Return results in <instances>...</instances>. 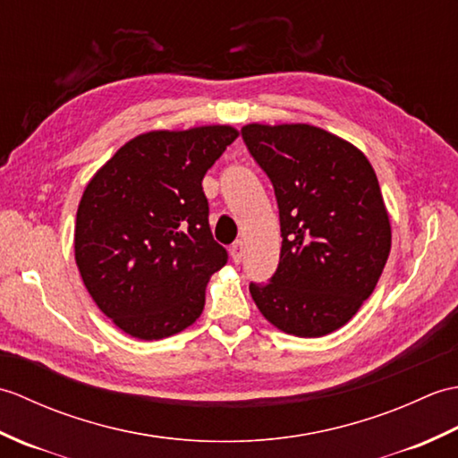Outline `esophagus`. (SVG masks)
<instances>
[{
    "label": "esophagus",
    "mask_w": 458,
    "mask_h": 458,
    "mask_svg": "<svg viewBox=\"0 0 458 458\" xmlns=\"http://www.w3.org/2000/svg\"><path fill=\"white\" fill-rule=\"evenodd\" d=\"M244 242H236V244H232V248H230V256H232V261H234V264H240L242 259H244Z\"/></svg>",
    "instance_id": "obj_1"
}]
</instances>
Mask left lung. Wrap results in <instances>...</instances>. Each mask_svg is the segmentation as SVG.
<instances>
[{
    "label": "left lung",
    "mask_w": 458,
    "mask_h": 458,
    "mask_svg": "<svg viewBox=\"0 0 458 458\" xmlns=\"http://www.w3.org/2000/svg\"><path fill=\"white\" fill-rule=\"evenodd\" d=\"M251 157L274 184L281 254L251 299L287 335L318 338L352 318L372 295L392 248L377 177L352 143L309 123H248Z\"/></svg>",
    "instance_id": "8db88e82"
}]
</instances>
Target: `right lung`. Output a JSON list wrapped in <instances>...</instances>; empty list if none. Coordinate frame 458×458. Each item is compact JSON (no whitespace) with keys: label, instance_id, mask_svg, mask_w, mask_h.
I'll list each match as a JSON object with an SVG mask.
<instances>
[{"label":"right lung","instance_id":"add662e5","mask_svg":"<svg viewBox=\"0 0 458 458\" xmlns=\"http://www.w3.org/2000/svg\"><path fill=\"white\" fill-rule=\"evenodd\" d=\"M240 131L155 130L96 171L76 212L74 259L94 303L125 335L159 340L204 309L228 254L214 242L202 179Z\"/></svg>","mask_w":458,"mask_h":458}]
</instances>
